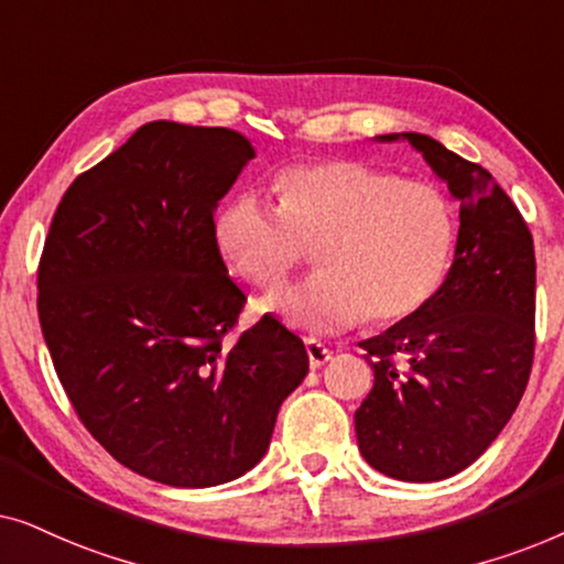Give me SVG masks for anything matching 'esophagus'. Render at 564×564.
<instances>
[{"label": "esophagus", "mask_w": 564, "mask_h": 564, "mask_svg": "<svg viewBox=\"0 0 564 564\" xmlns=\"http://www.w3.org/2000/svg\"><path fill=\"white\" fill-rule=\"evenodd\" d=\"M305 351H307V359H311L313 369L323 367L330 359V351L318 341V338H305Z\"/></svg>", "instance_id": "34e87169"}]
</instances>
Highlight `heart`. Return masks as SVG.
Instances as JSON below:
<instances>
[{
	"label": "heart",
	"mask_w": 564,
	"mask_h": 564,
	"mask_svg": "<svg viewBox=\"0 0 564 564\" xmlns=\"http://www.w3.org/2000/svg\"><path fill=\"white\" fill-rule=\"evenodd\" d=\"M280 207L238 195L215 218L223 259L259 288L276 290L321 243V274L261 307L290 326L334 334L369 321L419 315L449 274L457 220L442 189L361 161H311L276 174Z\"/></svg>",
	"instance_id": "heart-1"
}]
</instances>
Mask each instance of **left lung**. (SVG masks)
I'll return each instance as SVG.
<instances>
[{"label": "left lung", "mask_w": 564, "mask_h": 564, "mask_svg": "<svg viewBox=\"0 0 564 564\" xmlns=\"http://www.w3.org/2000/svg\"><path fill=\"white\" fill-rule=\"evenodd\" d=\"M405 141L459 205L454 261L419 315L359 346L375 388L354 413L361 457L403 482L473 465L519 405L534 359V241L490 172L421 133Z\"/></svg>", "instance_id": "1"}]
</instances>
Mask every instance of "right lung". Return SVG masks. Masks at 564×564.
I'll return each mask as SVG.
<instances>
[{"instance_id": "1", "label": "right lung", "mask_w": 564, "mask_h": 564, "mask_svg": "<svg viewBox=\"0 0 564 564\" xmlns=\"http://www.w3.org/2000/svg\"><path fill=\"white\" fill-rule=\"evenodd\" d=\"M251 159L230 128H138L66 189L37 269L41 328L82 423L174 488L257 467L307 375L303 341L272 315L226 341L246 295L213 215Z\"/></svg>"}]
</instances>
